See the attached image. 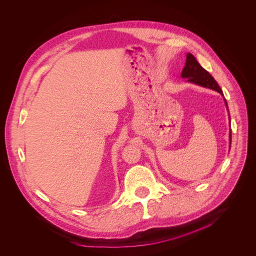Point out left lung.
<instances>
[{
	"label": "left lung",
	"instance_id": "obj_1",
	"mask_svg": "<svg viewBox=\"0 0 256 256\" xmlns=\"http://www.w3.org/2000/svg\"><path fill=\"white\" fill-rule=\"evenodd\" d=\"M181 77L185 78L187 82L196 84V85H198V86L213 90L219 92L221 96H224L222 90H221V88H219V85L217 84L215 79L212 77V75H210L208 71L204 69V68L198 62L196 58L190 52L186 54L185 66L183 68V70H182ZM224 103H226V109L228 111V103H226V98H224ZM228 118H230V114H228ZM230 142H232V132L230 130Z\"/></svg>",
	"mask_w": 256,
	"mask_h": 256
}]
</instances>
